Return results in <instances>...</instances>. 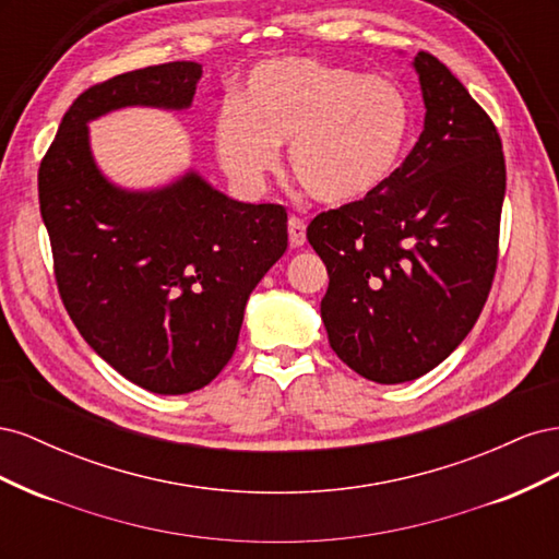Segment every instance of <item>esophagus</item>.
<instances>
[{"label": "esophagus", "instance_id": "34e87169", "mask_svg": "<svg viewBox=\"0 0 559 559\" xmlns=\"http://www.w3.org/2000/svg\"><path fill=\"white\" fill-rule=\"evenodd\" d=\"M289 242L294 249L306 245V224H302L298 216L289 218Z\"/></svg>", "mask_w": 559, "mask_h": 559}]
</instances>
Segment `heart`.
Masks as SVG:
<instances>
[{"label":"heart","mask_w":559,"mask_h":559,"mask_svg":"<svg viewBox=\"0 0 559 559\" xmlns=\"http://www.w3.org/2000/svg\"><path fill=\"white\" fill-rule=\"evenodd\" d=\"M413 132V105L394 81L310 58L270 60L251 70L235 105L214 123L226 175L257 193L280 163L314 200L357 202L394 177Z\"/></svg>","instance_id":"heart-1"}]
</instances>
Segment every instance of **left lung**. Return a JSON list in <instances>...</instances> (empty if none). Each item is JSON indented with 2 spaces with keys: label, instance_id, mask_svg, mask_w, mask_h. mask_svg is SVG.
I'll use <instances>...</instances> for the list:
<instances>
[{
  "label": "left lung",
  "instance_id": "1",
  "mask_svg": "<svg viewBox=\"0 0 559 559\" xmlns=\"http://www.w3.org/2000/svg\"><path fill=\"white\" fill-rule=\"evenodd\" d=\"M425 130L382 189L317 214L308 242L324 261L321 319L333 352L380 384L445 361L492 289L506 163L499 132L448 67L413 60Z\"/></svg>",
  "mask_w": 559,
  "mask_h": 559
}]
</instances>
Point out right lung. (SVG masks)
Returning a JSON list of instances; mask_svg holds the SVG:
<instances>
[{
  "mask_svg": "<svg viewBox=\"0 0 559 559\" xmlns=\"http://www.w3.org/2000/svg\"><path fill=\"white\" fill-rule=\"evenodd\" d=\"M198 62L118 74L81 93L39 167V207L74 326L126 380L177 396L230 361L249 294L286 251V210L216 191L195 170L130 191L99 170L88 123L116 109H189Z\"/></svg>",
  "mask_w": 559,
  "mask_h": 559,
  "instance_id": "obj_1",
  "label": "right lung"
}]
</instances>
